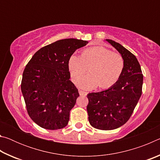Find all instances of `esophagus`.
<instances>
[{
	"label": "esophagus",
	"instance_id": "obj_1",
	"mask_svg": "<svg viewBox=\"0 0 160 160\" xmlns=\"http://www.w3.org/2000/svg\"><path fill=\"white\" fill-rule=\"evenodd\" d=\"M79 94H80V95H81V96H86L87 95V93L86 92H85V91H82V90H79Z\"/></svg>",
	"mask_w": 160,
	"mask_h": 160
}]
</instances>
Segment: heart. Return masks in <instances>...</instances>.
<instances>
[{
	"label": "heart",
	"instance_id": "b5f03b06",
	"mask_svg": "<svg viewBox=\"0 0 160 160\" xmlns=\"http://www.w3.org/2000/svg\"><path fill=\"white\" fill-rule=\"evenodd\" d=\"M125 61L119 53L102 47L86 48L82 56H71L68 61V69L75 82L90 68L91 73L78 81V85L85 90H92L99 86L107 89L117 82L123 71Z\"/></svg>",
	"mask_w": 160,
	"mask_h": 160
}]
</instances>
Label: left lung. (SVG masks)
<instances>
[{"label": "left lung", "mask_w": 160, "mask_h": 160, "mask_svg": "<svg viewBox=\"0 0 160 160\" xmlns=\"http://www.w3.org/2000/svg\"><path fill=\"white\" fill-rule=\"evenodd\" d=\"M123 56V71L115 85L107 90L88 94V120L94 128L110 131L125 124L142 94L143 75L136 57L113 40L106 39Z\"/></svg>", "instance_id": "left-lung-1"}]
</instances>
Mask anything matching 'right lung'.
<instances>
[{
  "label": "right lung",
  "instance_id": "obj_1",
  "mask_svg": "<svg viewBox=\"0 0 160 160\" xmlns=\"http://www.w3.org/2000/svg\"><path fill=\"white\" fill-rule=\"evenodd\" d=\"M87 44L77 39L58 40L40 48L27 64L21 90L29 117L42 128L56 130L68 125L79 97L70 80L68 61Z\"/></svg>",
  "mask_w": 160,
  "mask_h": 160
}]
</instances>
